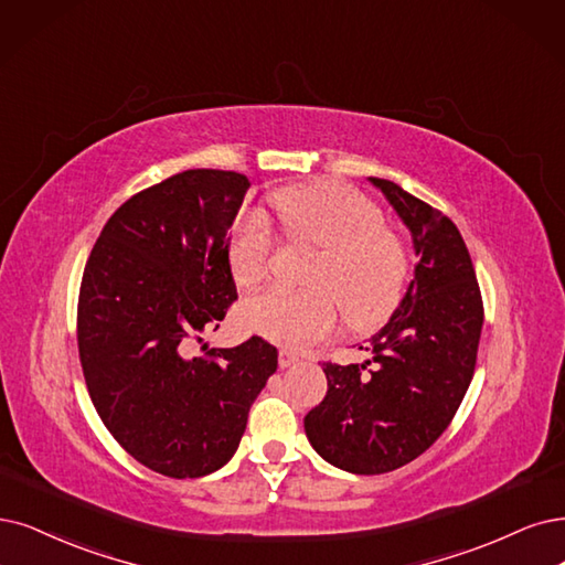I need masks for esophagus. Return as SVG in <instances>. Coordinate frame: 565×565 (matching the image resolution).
Returning <instances> with one entry per match:
<instances>
[{"instance_id": "1", "label": "esophagus", "mask_w": 565, "mask_h": 565, "mask_svg": "<svg viewBox=\"0 0 565 565\" xmlns=\"http://www.w3.org/2000/svg\"><path fill=\"white\" fill-rule=\"evenodd\" d=\"M296 363H300V359L296 356L294 351H286V349L279 351V367H290V365H296Z\"/></svg>"}]
</instances>
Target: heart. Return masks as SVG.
<instances>
[{
    "label": "heart",
    "instance_id": "1",
    "mask_svg": "<svg viewBox=\"0 0 565 565\" xmlns=\"http://www.w3.org/2000/svg\"><path fill=\"white\" fill-rule=\"evenodd\" d=\"M286 235L319 248L309 271L315 290L294 294L267 288L244 305V323L265 340L302 349L330 335L339 302L353 326L384 319L398 302L407 258L384 227L380 209L340 183H307L271 195ZM277 248V235L260 212L244 214L230 239V269L242 286L263 281Z\"/></svg>",
    "mask_w": 565,
    "mask_h": 565
}]
</instances>
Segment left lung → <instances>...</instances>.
Listing matches in <instances>:
<instances>
[{
	"label": "left lung",
	"mask_w": 565,
	"mask_h": 565,
	"mask_svg": "<svg viewBox=\"0 0 565 565\" xmlns=\"http://www.w3.org/2000/svg\"><path fill=\"white\" fill-rule=\"evenodd\" d=\"M412 233L419 263L365 363H323L326 398L305 416L311 447L335 468L382 475L422 456L451 424L477 363L484 305L468 246L443 212L370 177Z\"/></svg>",
	"instance_id": "left-lung-1"
}]
</instances>
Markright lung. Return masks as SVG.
I'll return each mask as SVG.
<instances>
[{
    "label": "right lung",
    "instance_id": "right-lung-1",
    "mask_svg": "<svg viewBox=\"0 0 565 565\" xmlns=\"http://www.w3.org/2000/svg\"><path fill=\"white\" fill-rule=\"evenodd\" d=\"M248 185L185 170L146 188L116 209L83 269L76 338L90 401L116 443L164 477L223 468L277 370L263 338L188 356L237 300L227 230Z\"/></svg>",
    "mask_w": 565,
    "mask_h": 565
}]
</instances>
